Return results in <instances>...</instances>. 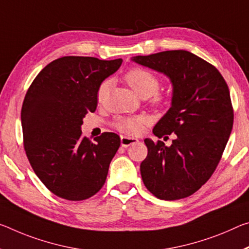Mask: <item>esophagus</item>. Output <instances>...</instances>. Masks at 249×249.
<instances>
[{"mask_svg": "<svg viewBox=\"0 0 249 249\" xmlns=\"http://www.w3.org/2000/svg\"><path fill=\"white\" fill-rule=\"evenodd\" d=\"M139 140L134 139V137H129V136H122L121 137V144L123 147H128V146L136 144Z\"/></svg>", "mask_w": 249, "mask_h": 249, "instance_id": "34e87169", "label": "esophagus"}]
</instances>
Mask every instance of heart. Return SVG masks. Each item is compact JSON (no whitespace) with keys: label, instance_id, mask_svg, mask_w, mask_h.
Listing matches in <instances>:
<instances>
[{"label":"heart","instance_id":"obj_1","mask_svg":"<svg viewBox=\"0 0 249 249\" xmlns=\"http://www.w3.org/2000/svg\"><path fill=\"white\" fill-rule=\"evenodd\" d=\"M125 81L131 86L134 92L141 97H149L153 95L152 103L157 107H163L169 101L168 94L157 93L160 89V81L155 74L144 68H132L125 74ZM109 81L105 80L98 85L96 90V101L102 104L107 95ZM148 123V118L144 115L139 116H117L113 122V126L120 132L129 135H139L143 131L144 126Z\"/></svg>","mask_w":249,"mask_h":249}]
</instances>
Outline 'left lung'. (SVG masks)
Segmentation results:
<instances>
[{
  "mask_svg": "<svg viewBox=\"0 0 249 249\" xmlns=\"http://www.w3.org/2000/svg\"><path fill=\"white\" fill-rule=\"evenodd\" d=\"M133 61L173 83L172 106L153 133L159 139L174 133L175 140L169 147L161 141H144L148 153L141 164L142 178L157 198H185L211 178L230 139L234 109L227 83L214 65L184 50Z\"/></svg>",
  "mask_w": 249,
  "mask_h": 249,
  "instance_id": "obj_1",
  "label": "left lung"
}]
</instances>
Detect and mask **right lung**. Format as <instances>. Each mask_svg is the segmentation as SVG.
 <instances>
[{"mask_svg": "<svg viewBox=\"0 0 249 249\" xmlns=\"http://www.w3.org/2000/svg\"><path fill=\"white\" fill-rule=\"evenodd\" d=\"M122 62L60 57L27 89L21 112L27 160L46 188L61 198L84 200L103 187L120 136L105 132L92 142L82 135L81 125L86 114L95 112L98 85Z\"/></svg>", "mask_w": 249, "mask_h": 249, "instance_id": "1", "label": "right lung"}]
</instances>
